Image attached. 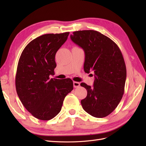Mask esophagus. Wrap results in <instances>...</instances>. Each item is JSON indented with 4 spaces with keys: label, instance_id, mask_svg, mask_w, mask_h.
<instances>
[{
    "label": "esophagus",
    "instance_id": "1",
    "mask_svg": "<svg viewBox=\"0 0 146 146\" xmlns=\"http://www.w3.org/2000/svg\"><path fill=\"white\" fill-rule=\"evenodd\" d=\"M73 85H74V88H78L80 86V83L79 82H73Z\"/></svg>",
    "mask_w": 146,
    "mask_h": 146
}]
</instances>
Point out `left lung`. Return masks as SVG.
Here are the masks:
<instances>
[{
	"instance_id": "8db88e82",
	"label": "left lung",
	"mask_w": 146,
	"mask_h": 146,
	"mask_svg": "<svg viewBox=\"0 0 146 146\" xmlns=\"http://www.w3.org/2000/svg\"><path fill=\"white\" fill-rule=\"evenodd\" d=\"M70 39L85 52V72H94L93 86L80 84L87 90L86 98L81 100L82 107L94 117L107 116L124 92L127 71L122 53L111 39L95 30L74 32Z\"/></svg>"
}]
</instances>
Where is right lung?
<instances>
[{"label": "right lung", "mask_w": 146, "mask_h": 146, "mask_svg": "<svg viewBox=\"0 0 146 146\" xmlns=\"http://www.w3.org/2000/svg\"><path fill=\"white\" fill-rule=\"evenodd\" d=\"M69 32L46 34L24 48L17 64L16 89L24 107L36 118L48 121L61 110L65 97L73 90L70 78H50L54 75L56 52Z\"/></svg>", "instance_id": "add662e5"}]
</instances>
